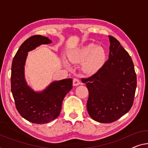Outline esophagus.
<instances>
[{"label": "esophagus", "instance_id": "1", "mask_svg": "<svg viewBox=\"0 0 148 148\" xmlns=\"http://www.w3.org/2000/svg\"><path fill=\"white\" fill-rule=\"evenodd\" d=\"M81 82L80 80L78 78H74L73 81V84L74 86H77L79 85H80Z\"/></svg>", "mask_w": 148, "mask_h": 148}]
</instances>
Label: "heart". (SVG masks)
Masks as SVG:
<instances>
[{
    "instance_id": "obj_1",
    "label": "heart",
    "mask_w": 148,
    "mask_h": 148,
    "mask_svg": "<svg viewBox=\"0 0 148 148\" xmlns=\"http://www.w3.org/2000/svg\"><path fill=\"white\" fill-rule=\"evenodd\" d=\"M95 47L94 44L83 47L70 54L69 59L72 61H81L87 58L83 62V69L88 73H93L102 67L105 60L104 49L101 47Z\"/></svg>"
}]
</instances>
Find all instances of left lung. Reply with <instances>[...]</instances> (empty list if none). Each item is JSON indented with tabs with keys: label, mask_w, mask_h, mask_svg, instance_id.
<instances>
[{
	"label": "left lung",
	"mask_w": 148,
	"mask_h": 148,
	"mask_svg": "<svg viewBox=\"0 0 148 148\" xmlns=\"http://www.w3.org/2000/svg\"><path fill=\"white\" fill-rule=\"evenodd\" d=\"M108 60L89 77L83 78L88 90L87 108L95 121L111 123L130 110L137 79L132 60L112 36Z\"/></svg>",
	"instance_id": "8db88e82"
}]
</instances>
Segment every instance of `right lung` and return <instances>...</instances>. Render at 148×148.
Instances as JSON below:
<instances>
[{
    "mask_svg": "<svg viewBox=\"0 0 148 148\" xmlns=\"http://www.w3.org/2000/svg\"><path fill=\"white\" fill-rule=\"evenodd\" d=\"M48 38L41 35L29 37L22 43L14 57L11 71V92L20 115L34 124L48 123L58 116L63 100L73 88V79L54 81L42 92H36L26 83L24 66L29 51L41 44H50Z\"/></svg>",
    "mask_w": 148,
    "mask_h": 148,
    "instance_id": "right-lung-1",
    "label": "right lung"
}]
</instances>
